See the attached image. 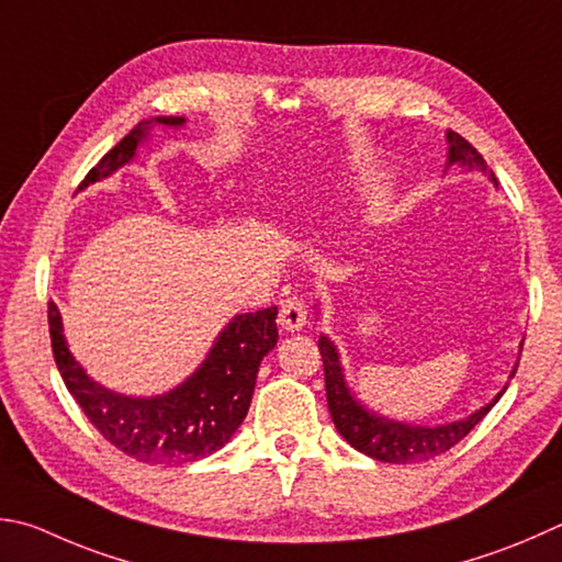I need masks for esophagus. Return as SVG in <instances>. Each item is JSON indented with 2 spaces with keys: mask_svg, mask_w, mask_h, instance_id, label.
Instances as JSON below:
<instances>
[{
  "mask_svg": "<svg viewBox=\"0 0 562 562\" xmlns=\"http://www.w3.org/2000/svg\"><path fill=\"white\" fill-rule=\"evenodd\" d=\"M278 322L284 331H300L307 324V310H304V302L300 297H288L282 302Z\"/></svg>",
  "mask_w": 562,
  "mask_h": 562,
  "instance_id": "obj_1",
  "label": "esophagus"
}]
</instances>
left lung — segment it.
I'll list each match as a JSON object with an SVG mask.
<instances>
[{"label": "left lung", "mask_w": 562, "mask_h": 562, "mask_svg": "<svg viewBox=\"0 0 562 562\" xmlns=\"http://www.w3.org/2000/svg\"><path fill=\"white\" fill-rule=\"evenodd\" d=\"M447 145H450V151H447L445 169H450L454 165L467 171H482V175H486L488 181H494L496 187L494 171L486 167L484 157L479 155V151L469 145L462 135L447 130ZM319 351L324 361L326 403H329V413L336 430H339V435L353 447V450L369 454L371 459H379V462L411 464V462H425V459H432L437 454L447 452L450 447H454L459 440H464V437L474 430L476 423L492 411V407L498 403V397H502L508 387L506 383L502 391L494 395L492 403L479 407V411L462 417V420L435 425V427L397 423V420H391V417L373 413L369 405H363L359 397L351 393V387L346 385L339 351H336V346L329 336H319ZM516 369L518 363L514 366V371L508 379H514Z\"/></svg>", "instance_id": "8db88e82"}]
</instances>
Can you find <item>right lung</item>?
Here are the masks:
<instances>
[{"instance_id": "obj_1", "label": "right lung", "mask_w": 562, "mask_h": 562, "mask_svg": "<svg viewBox=\"0 0 562 562\" xmlns=\"http://www.w3.org/2000/svg\"><path fill=\"white\" fill-rule=\"evenodd\" d=\"M183 122V117L142 120L88 171L80 189L135 159L151 125L181 127ZM274 319L278 307L233 316L187 381L169 393L137 397L115 393L90 379L68 349L58 307L48 302L50 349L68 393L110 445L147 464L196 462L221 450L236 435L248 415L260 361L278 344Z\"/></svg>"}]
</instances>
